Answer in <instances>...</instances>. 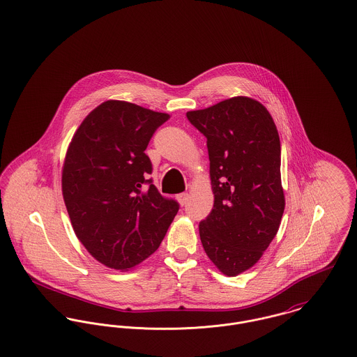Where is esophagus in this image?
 Listing matches in <instances>:
<instances>
[{
	"instance_id": "esophagus-1",
	"label": "esophagus",
	"mask_w": 357,
	"mask_h": 357,
	"mask_svg": "<svg viewBox=\"0 0 357 357\" xmlns=\"http://www.w3.org/2000/svg\"><path fill=\"white\" fill-rule=\"evenodd\" d=\"M176 199H178V202H179V204L183 206V205H186V204H188V201H189V194H188V192H182V194H178Z\"/></svg>"
}]
</instances>
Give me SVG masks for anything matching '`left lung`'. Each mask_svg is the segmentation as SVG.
Wrapping results in <instances>:
<instances>
[{
  "label": "left lung",
  "instance_id": "1",
  "mask_svg": "<svg viewBox=\"0 0 357 357\" xmlns=\"http://www.w3.org/2000/svg\"><path fill=\"white\" fill-rule=\"evenodd\" d=\"M188 119L206 137L213 208L199 222L201 243L222 275L252 268L272 243L285 208L281 146L271 112L234 96Z\"/></svg>",
  "mask_w": 357,
  "mask_h": 357
}]
</instances>
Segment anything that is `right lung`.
<instances>
[{
  "label": "right lung",
  "mask_w": 357,
  "mask_h": 357,
  "mask_svg": "<svg viewBox=\"0 0 357 357\" xmlns=\"http://www.w3.org/2000/svg\"><path fill=\"white\" fill-rule=\"evenodd\" d=\"M169 115L106 100L75 132L62 165V195L73 231L105 266L129 272L165 239L179 205L153 185L145 149Z\"/></svg>",
  "instance_id": "obj_1"
}]
</instances>
